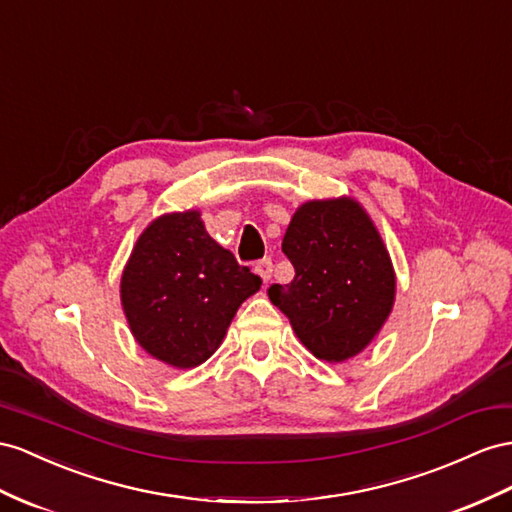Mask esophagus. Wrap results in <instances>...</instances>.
<instances>
[{
  "label": "esophagus",
  "mask_w": 512,
  "mask_h": 512,
  "mask_svg": "<svg viewBox=\"0 0 512 512\" xmlns=\"http://www.w3.org/2000/svg\"><path fill=\"white\" fill-rule=\"evenodd\" d=\"M255 272L259 274L261 281L268 283V281L272 279V259H270V257H266V259L257 261V264H255Z\"/></svg>",
  "instance_id": "obj_1"
}]
</instances>
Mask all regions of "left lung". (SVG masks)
<instances>
[{
  "instance_id": "obj_1",
  "label": "left lung",
  "mask_w": 512,
  "mask_h": 512,
  "mask_svg": "<svg viewBox=\"0 0 512 512\" xmlns=\"http://www.w3.org/2000/svg\"><path fill=\"white\" fill-rule=\"evenodd\" d=\"M294 266L287 285L268 296L290 318L313 357L342 363L383 329L396 298V272L381 233L348 196L307 201L296 209L283 238Z\"/></svg>"
}]
</instances>
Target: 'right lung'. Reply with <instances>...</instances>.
<instances>
[{"mask_svg":"<svg viewBox=\"0 0 512 512\" xmlns=\"http://www.w3.org/2000/svg\"><path fill=\"white\" fill-rule=\"evenodd\" d=\"M261 279L205 231L201 212L164 214L140 233L121 277V303L136 342L173 368L214 355L235 311Z\"/></svg>","mask_w":512,"mask_h":512,"instance_id":"obj_1","label":"right lung"}]
</instances>
